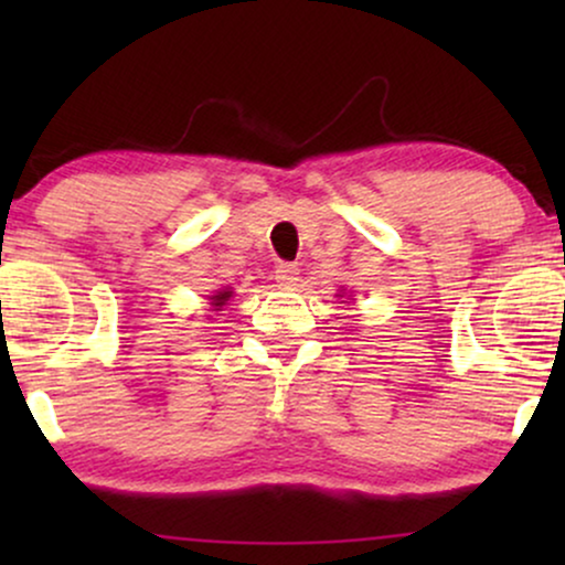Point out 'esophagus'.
Returning a JSON list of instances; mask_svg holds the SVG:
<instances>
[{
	"mask_svg": "<svg viewBox=\"0 0 565 565\" xmlns=\"http://www.w3.org/2000/svg\"><path fill=\"white\" fill-rule=\"evenodd\" d=\"M298 275H300V269H298V265H292V262H280V265L275 267V280L280 282L282 288H290V285H296Z\"/></svg>",
	"mask_w": 565,
	"mask_h": 565,
	"instance_id": "esophagus-1",
	"label": "esophagus"
}]
</instances>
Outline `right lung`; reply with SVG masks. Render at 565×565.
Wrapping results in <instances>:
<instances>
[{
  "instance_id": "add662e5",
  "label": "right lung",
  "mask_w": 565,
  "mask_h": 565,
  "mask_svg": "<svg viewBox=\"0 0 565 565\" xmlns=\"http://www.w3.org/2000/svg\"><path fill=\"white\" fill-rule=\"evenodd\" d=\"M231 296H234V290H231V288H223V290L215 292V296H211V306H213V311H221V308L226 306L228 300H231Z\"/></svg>"
}]
</instances>
